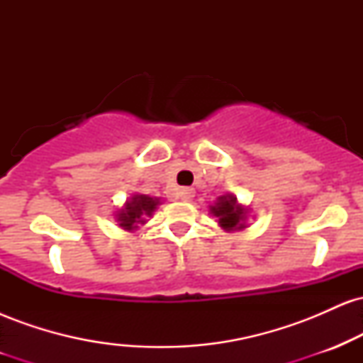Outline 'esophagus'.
<instances>
[{
    "label": "esophagus",
    "instance_id": "34e87169",
    "mask_svg": "<svg viewBox=\"0 0 363 363\" xmlns=\"http://www.w3.org/2000/svg\"><path fill=\"white\" fill-rule=\"evenodd\" d=\"M177 196L182 201H191V199L194 198V189L193 187H182V189H179Z\"/></svg>",
    "mask_w": 363,
    "mask_h": 363
}]
</instances>
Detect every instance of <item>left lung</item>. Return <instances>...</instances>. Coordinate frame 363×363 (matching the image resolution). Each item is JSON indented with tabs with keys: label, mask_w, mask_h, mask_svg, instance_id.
Returning a JSON list of instances; mask_svg holds the SVG:
<instances>
[{
	"label": "left lung",
	"mask_w": 363,
	"mask_h": 363,
	"mask_svg": "<svg viewBox=\"0 0 363 363\" xmlns=\"http://www.w3.org/2000/svg\"><path fill=\"white\" fill-rule=\"evenodd\" d=\"M210 213L216 216V222L225 232H237L247 228V218L251 210L249 206L240 205L234 194L227 193L218 196L213 205H210Z\"/></svg>",
	"instance_id": "8db88e82"
}]
</instances>
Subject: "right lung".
<instances>
[{
    "instance_id": "1",
    "label": "right lung",
    "mask_w": 363,
    "mask_h": 363,
    "mask_svg": "<svg viewBox=\"0 0 363 363\" xmlns=\"http://www.w3.org/2000/svg\"><path fill=\"white\" fill-rule=\"evenodd\" d=\"M158 205H160V198H152V196L138 193L131 194L123 208L116 211L114 218L121 228L135 232L138 230L140 225L147 223V216H152Z\"/></svg>"
}]
</instances>
